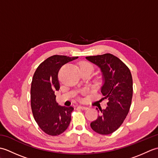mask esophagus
<instances>
[{"instance_id": "esophagus-1", "label": "esophagus", "mask_w": 158, "mask_h": 158, "mask_svg": "<svg viewBox=\"0 0 158 158\" xmlns=\"http://www.w3.org/2000/svg\"><path fill=\"white\" fill-rule=\"evenodd\" d=\"M78 108L81 109H83V110H85V109H88V108L87 106H79Z\"/></svg>"}]
</instances>
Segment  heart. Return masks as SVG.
<instances>
[{
    "label": "heart",
    "mask_w": 158,
    "mask_h": 158,
    "mask_svg": "<svg viewBox=\"0 0 158 158\" xmlns=\"http://www.w3.org/2000/svg\"><path fill=\"white\" fill-rule=\"evenodd\" d=\"M83 69H89L91 70H94V67L90 63L88 62H82L81 64H80V70H83Z\"/></svg>",
    "instance_id": "1"
}]
</instances>
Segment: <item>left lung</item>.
<instances>
[{"mask_svg": "<svg viewBox=\"0 0 158 158\" xmlns=\"http://www.w3.org/2000/svg\"><path fill=\"white\" fill-rule=\"evenodd\" d=\"M86 59L101 70V92L109 100L106 108L100 109V115L90 126L100 135H110L119 128L129 112L133 94L132 74L122 60L110 53L88 56Z\"/></svg>", "mask_w": 158, "mask_h": 158, "instance_id": "8db88e82", "label": "left lung"}]
</instances>
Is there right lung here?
<instances>
[{"mask_svg":"<svg viewBox=\"0 0 158 158\" xmlns=\"http://www.w3.org/2000/svg\"><path fill=\"white\" fill-rule=\"evenodd\" d=\"M78 57L54 55L47 58L36 69L31 89L33 116L43 132L51 136L63 133L69 127L73 107L60 106L55 91L60 89L58 72L65 64Z\"/></svg>","mask_w":158,"mask_h":158,"instance_id":"obj_1","label":"right lung"}]
</instances>
